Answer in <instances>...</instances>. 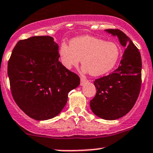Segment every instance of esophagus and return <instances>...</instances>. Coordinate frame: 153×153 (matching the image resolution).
I'll return each mask as SVG.
<instances>
[{
    "instance_id": "1",
    "label": "esophagus",
    "mask_w": 153,
    "mask_h": 153,
    "mask_svg": "<svg viewBox=\"0 0 153 153\" xmlns=\"http://www.w3.org/2000/svg\"><path fill=\"white\" fill-rule=\"evenodd\" d=\"M87 82H88V80L86 79H84V78H81V82H80V85L81 86H83L84 85H85Z\"/></svg>"
}]
</instances>
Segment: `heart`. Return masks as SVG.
Instances as JSON below:
<instances>
[{"label": "heart", "instance_id": "b5f03b06", "mask_svg": "<svg viewBox=\"0 0 153 153\" xmlns=\"http://www.w3.org/2000/svg\"><path fill=\"white\" fill-rule=\"evenodd\" d=\"M119 56L117 44L91 36L76 37L71 39L70 46L63 43L60 49V58L65 68L71 69L78 66L82 59V71L95 76L111 71Z\"/></svg>", "mask_w": 153, "mask_h": 153}]
</instances>
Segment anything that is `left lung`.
I'll return each instance as SVG.
<instances>
[{"label": "left lung", "mask_w": 153, "mask_h": 153, "mask_svg": "<svg viewBox=\"0 0 153 153\" xmlns=\"http://www.w3.org/2000/svg\"><path fill=\"white\" fill-rule=\"evenodd\" d=\"M117 36L125 48L118 67L112 74L95 79L97 93L90 100L92 112L105 120H116L128 114L140 95L142 83V59L140 51L122 31L105 30Z\"/></svg>", "instance_id": "left-lung-1"}]
</instances>
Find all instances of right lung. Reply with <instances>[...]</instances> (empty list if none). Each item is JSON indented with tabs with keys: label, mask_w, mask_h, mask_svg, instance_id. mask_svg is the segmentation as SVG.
I'll list each match as a JSON object with an SVG mask.
<instances>
[{
	"label": "right lung",
	"mask_w": 153,
	"mask_h": 153,
	"mask_svg": "<svg viewBox=\"0 0 153 153\" xmlns=\"http://www.w3.org/2000/svg\"><path fill=\"white\" fill-rule=\"evenodd\" d=\"M58 45L50 36L22 39L8 63L13 100L30 118L51 119L66 105L68 94L80 84L79 77L58 61Z\"/></svg>",
	"instance_id": "add662e5"
}]
</instances>
